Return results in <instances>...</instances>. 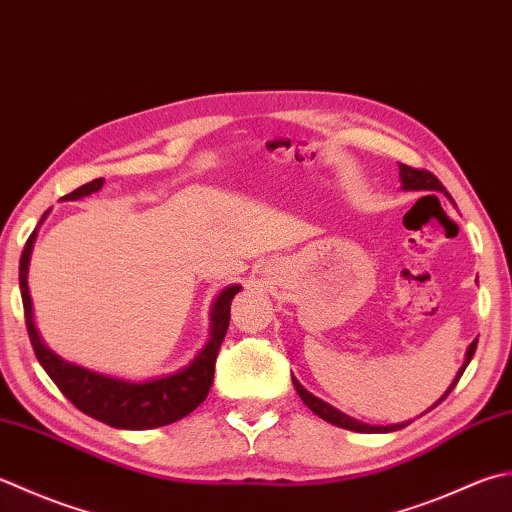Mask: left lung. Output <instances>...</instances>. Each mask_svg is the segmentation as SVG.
Wrapping results in <instances>:
<instances>
[{
	"mask_svg": "<svg viewBox=\"0 0 512 512\" xmlns=\"http://www.w3.org/2000/svg\"><path fill=\"white\" fill-rule=\"evenodd\" d=\"M399 179H402V188H404V190H439V193H444L442 182H439V179H437L433 173H428V170H419V168H410V166H406V164H399ZM475 348H477V339H475L473 344L468 346L464 366L459 368V373H457V377L453 379V384H450V388L446 390V393L442 395V399H439L437 404H442L444 399L450 395V390H453V388L457 386L459 377L464 375L466 366L470 364V359H473V355H475ZM293 386H295V390H297V395L302 397V402H304L310 410H313V413H315L317 417H322V419H326L328 424L339 426V428L355 430V433H393V430H399V428H404V426L410 424V422H402V424H393V426H370V424H364V422H357V419L344 415L342 410H337V408H333L330 404H326L324 399H319V397H315L313 393H308V390H306L302 384H299L295 377H293ZM437 404H435V406H437ZM435 406H433V408H435ZM433 408H428V410H433Z\"/></svg>",
	"mask_w": 512,
	"mask_h": 512,
	"instance_id": "8db88e82",
	"label": "left lung"
}]
</instances>
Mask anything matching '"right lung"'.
I'll return each mask as SVG.
<instances>
[{
  "mask_svg": "<svg viewBox=\"0 0 512 512\" xmlns=\"http://www.w3.org/2000/svg\"><path fill=\"white\" fill-rule=\"evenodd\" d=\"M102 186L104 177H99L93 179V182L79 186L62 199H66V202H75V199L97 193ZM46 215L48 210L44 213L42 222ZM35 239L37 228L33 230V235L28 237L22 259H19V290H22L26 328L39 364L44 366L48 377L53 379L59 390H62L68 402L82 410L84 415L97 419V422L124 430H148L168 426L177 422V419L193 413V410L208 397V390L213 386L215 359L230 322V304H233V299L239 290H242V286H226L222 293L215 297L213 310H210V339L206 346L199 350L193 362L184 366L182 370H177L173 375L155 377L148 379V382H128V379L102 375L84 366L66 362V359L55 355L53 350L42 342V337L37 335V328L33 322V304H30L28 293V264L30 255H33Z\"/></svg>",
  "mask_w": 512,
  "mask_h": 512,
  "instance_id": "obj_1",
  "label": "right lung"
}]
</instances>
